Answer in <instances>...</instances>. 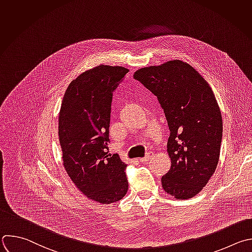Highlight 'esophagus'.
<instances>
[{
	"label": "esophagus",
	"instance_id": "obj_1",
	"mask_svg": "<svg viewBox=\"0 0 252 252\" xmlns=\"http://www.w3.org/2000/svg\"><path fill=\"white\" fill-rule=\"evenodd\" d=\"M149 158H150V153H147L146 156H144V157H142V158H139V161H140V162H146V161H148Z\"/></svg>",
	"mask_w": 252,
	"mask_h": 252
}]
</instances>
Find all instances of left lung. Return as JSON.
Here are the masks:
<instances>
[{
  "instance_id": "obj_1",
  "label": "left lung",
  "mask_w": 252,
  "mask_h": 252,
  "mask_svg": "<svg viewBox=\"0 0 252 252\" xmlns=\"http://www.w3.org/2000/svg\"><path fill=\"white\" fill-rule=\"evenodd\" d=\"M133 78L157 97L170 129L171 168L161 178L162 187L177 200L193 198L220 158L222 120L214 92L195 68L178 59L140 68Z\"/></svg>"
}]
</instances>
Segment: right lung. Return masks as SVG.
I'll list each match as a JSON object with an SVG mask.
<instances>
[{"instance_id":"obj_1","label":"right lung","mask_w":252,"mask_h":252,"mask_svg":"<svg viewBox=\"0 0 252 252\" xmlns=\"http://www.w3.org/2000/svg\"><path fill=\"white\" fill-rule=\"evenodd\" d=\"M127 72L104 64L83 72L69 84L59 112L64 168L84 195L101 204L120 201L128 189L126 164L107 146L113 92Z\"/></svg>"}]
</instances>
